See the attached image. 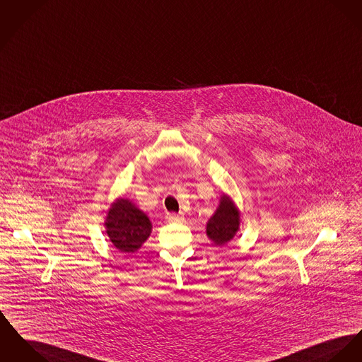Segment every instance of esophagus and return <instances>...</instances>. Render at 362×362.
Listing matches in <instances>:
<instances>
[{
	"mask_svg": "<svg viewBox=\"0 0 362 362\" xmlns=\"http://www.w3.org/2000/svg\"><path fill=\"white\" fill-rule=\"evenodd\" d=\"M166 219H168L169 222H177V221H181V219H182V216H181V214H168Z\"/></svg>",
	"mask_w": 362,
	"mask_h": 362,
	"instance_id": "esophagus-1",
	"label": "esophagus"
}]
</instances>
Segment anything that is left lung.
I'll use <instances>...</instances> for the list:
<instances>
[{
	"label": "left lung",
	"instance_id": "left-lung-1",
	"mask_svg": "<svg viewBox=\"0 0 362 362\" xmlns=\"http://www.w3.org/2000/svg\"><path fill=\"white\" fill-rule=\"evenodd\" d=\"M240 225V213L236 209L232 199L226 194L221 196L214 216L209 219L206 233L209 239L216 245H225L232 240L239 230Z\"/></svg>",
	"mask_w": 362,
	"mask_h": 362
}]
</instances>
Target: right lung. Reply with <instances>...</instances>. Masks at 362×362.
Instances as JSON below:
<instances>
[{
    "instance_id": "obj_1",
    "label": "right lung",
    "mask_w": 362,
    "mask_h": 362,
    "mask_svg": "<svg viewBox=\"0 0 362 362\" xmlns=\"http://www.w3.org/2000/svg\"><path fill=\"white\" fill-rule=\"evenodd\" d=\"M104 225L110 240L122 252H136L152 230L149 218L134 203L123 197L111 204Z\"/></svg>"
}]
</instances>
